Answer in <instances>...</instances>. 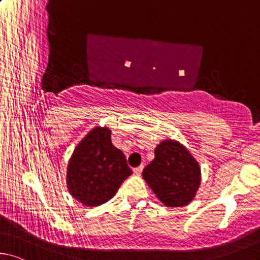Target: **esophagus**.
I'll list each match as a JSON object with an SVG mask.
<instances>
[{"label": "esophagus", "mask_w": 260, "mask_h": 260, "mask_svg": "<svg viewBox=\"0 0 260 260\" xmlns=\"http://www.w3.org/2000/svg\"><path fill=\"white\" fill-rule=\"evenodd\" d=\"M143 169H144V166L142 165V166H139V167H137V168H135L134 169V172L136 175H140L143 172Z\"/></svg>", "instance_id": "34e87169"}]
</instances>
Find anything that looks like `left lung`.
I'll return each instance as SVG.
<instances>
[{
	"label": "left lung",
	"mask_w": 260,
	"mask_h": 260,
	"mask_svg": "<svg viewBox=\"0 0 260 260\" xmlns=\"http://www.w3.org/2000/svg\"><path fill=\"white\" fill-rule=\"evenodd\" d=\"M143 177L168 207H183L195 197L201 171L195 158L179 143L165 140L155 148V158L145 168Z\"/></svg>",
	"instance_id": "obj_1"
}]
</instances>
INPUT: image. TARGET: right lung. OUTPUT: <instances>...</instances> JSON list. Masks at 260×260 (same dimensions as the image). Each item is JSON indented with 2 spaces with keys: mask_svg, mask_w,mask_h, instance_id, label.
<instances>
[{
  "mask_svg": "<svg viewBox=\"0 0 260 260\" xmlns=\"http://www.w3.org/2000/svg\"><path fill=\"white\" fill-rule=\"evenodd\" d=\"M133 170L124 154L113 146L111 130L95 127L77 145L67 168L71 195L88 207L111 200Z\"/></svg>",
  "mask_w": 260,
  "mask_h": 260,
  "instance_id": "1",
  "label": "right lung"
}]
</instances>
